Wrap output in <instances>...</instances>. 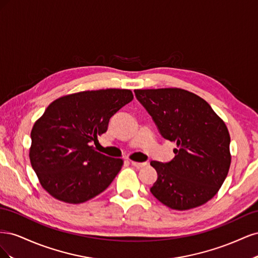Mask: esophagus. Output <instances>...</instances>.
<instances>
[{
    "instance_id": "obj_1",
    "label": "esophagus",
    "mask_w": 258,
    "mask_h": 258,
    "mask_svg": "<svg viewBox=\"0 0 258 258\" xmlns=\"http://www.w3.org/2000/svg\"><path fill=\"white\" fill-rule=\"evenodd\" d=\"M131 165L134 166V167H136V168H138V169H140V168H142V167H144L146 163L145 162H138V161H131Z\"/></svg>"
}]
</instances>
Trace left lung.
<instances>
[{
    "label": "left lung",
    "instance_id": "obj_1",
    "mask_svg": "<svg viewBox=\"0 0 258 258\" xmlns=\"http://www.w3.org/2000/svg\"><path fill=\"white\" fill-rule=\"evenodd\" d=\"M135 93L160 135L176 143L172 160L151 161L158 175L151 192L177 211L205 205L228 174L231 155L227 126L206 100L190 91L159 88L137 89Z\"/></svg>",
    "mask_w": 258,
    "mask_h": 258
}]
</instances>
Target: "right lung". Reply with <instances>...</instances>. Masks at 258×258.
<instances>
[{
    "instance_id": "1",
    "label": "right lung",
    "mask_w": 258,
    "mask_h": 258,
    "mask_svg": "<svg viewBox=\"0 0 258 258\" xmlns=\"http://www.w3.org/2000/svg\"><path fill=\"white\" fill-rule=\"evenodd\" d=\"M132 100L129 89H100L60 97L48 105L31 131L29 157L50 196L79 205L107 188L123 161L97 152L90 143Z\"/></svg>"
}]
</instances>
